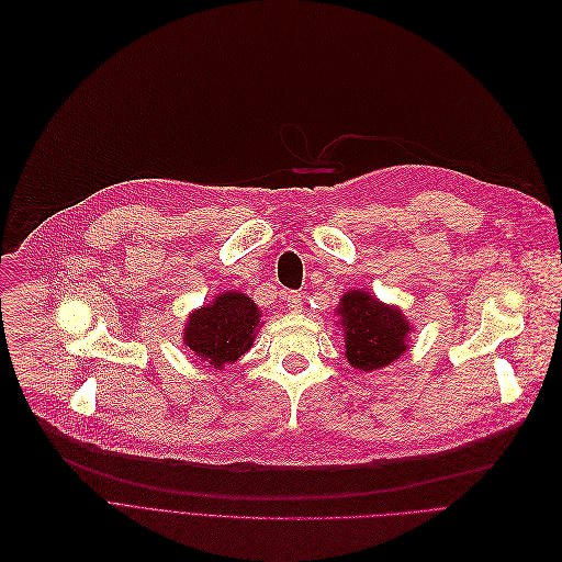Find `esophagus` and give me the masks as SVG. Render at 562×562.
I'll return each mask as SVG.
<instances>
[{
    "label": "esophagus",
    "instance_id": "obj_1",
    "mask_svg": "<svg viewBox=\"0 0 562 562\" xmlns=\"http://www.w3.org/2000/svg\"><path fill=\"white\" fill-rule=\"evenodd\" d=\"M285 306H288V311H292V313H300L302 311V295H297V292H288L285 295Z\"/></svg>",
    "mask_w": 562,
    "mask_h": 562
}]
</instances>
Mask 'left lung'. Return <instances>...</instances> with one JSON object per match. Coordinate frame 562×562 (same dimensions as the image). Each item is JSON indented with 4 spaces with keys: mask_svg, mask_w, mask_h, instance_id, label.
Listing matches in <instances>:
<instances>
[{
    "mask_svg": "<svg viewBox=\"0 0 562 562\" xmlns=\"http://www.w3.org/2000/svg\"><path fill=\"white\" fill-rule=\"evenodd\" d=\"M338 313L345 325V357L355 368L378 370L405 355L409 325L400 311L355 290L342 295Z\"/></svg>",
    "mask_w": 562,
    "mask_h": 562,
    "instance_id": "8db88e82",
    "label": "left lung"
}]
</instances>
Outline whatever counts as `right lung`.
Instances as JSON below:
<instances>
[{
  "instance_id": "add662e5",
  "label": "right lung",
  "mask_w": 562,
  "mask_h": 562,
  "mask_svg": "<svg viewBox=\"0 0 562 562\" xmlns=\"http://www.w3.org/2000/svg\"><path fill=\"white\" fill-rule=\"evenodd\" d=\"M258 317L260 313L251 297H245L243 292H224L187 319L184 342L196 357L222 368L249 350Z\"/></svg>"
}]
</instances>
